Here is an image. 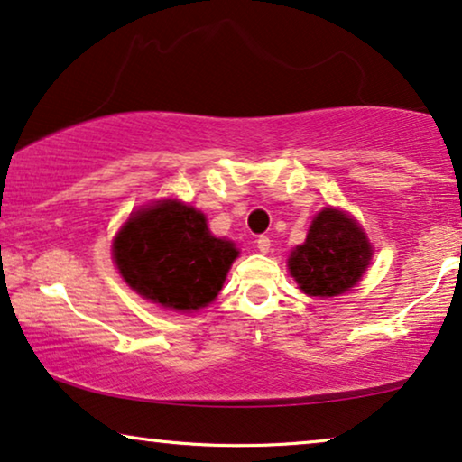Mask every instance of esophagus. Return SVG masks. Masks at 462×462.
<instances>
[{
  "label": "esophagus",
  "mask_w": 462,
  "mask_h": 462,
  "mask_svg": "<svg viewBox=\"0 0 462 462\" xmlns=\"http://www.w3.org/2000/svg\"><path fill=\"white\" fill-rule=\"evenodd\" d=\"M255 243H257V249L262 251V253H268L270 246H272V240L268 236H259Z\"/></svg>",
  "instance_id": "esophagus-1"
}]
</instances>
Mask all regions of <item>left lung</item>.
I'll use <instances>...</instances> for the list:
<instances>
[{"label": "left lung", "mask_w": 462, "mask_h": 462, "mask_svg": "<svg viewBox=\"0 0 462 462\" xmlns=\"http://www.w3.org/2000/svg\"><path fill=\"white\" fill-rule=\"evenodd\" d=\"M373 257L366 234L343 211L324 209L303 245L291 253L289 270L303 293L335 297L360 281Z\"/></svg>", "instance_id": "1"}]
</instances>
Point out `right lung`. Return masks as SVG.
<instances>
[{"label": "right lung", "instance_id": "obj_1", "mask_svg": "<svg viewBox=\"0 0 462 462\" xmlns=\"http://www.w3.org/2000/svg\"><path fill=\"white\" fill-rule=\"evenodd\" d=\"M115 263L135 293L169 310H199L217 297L238 251L211 236L205 216L163 200L129 217L113 245Z\"/></svg>", "mask_w": 462, "mask_h": 462}]
</instances>
